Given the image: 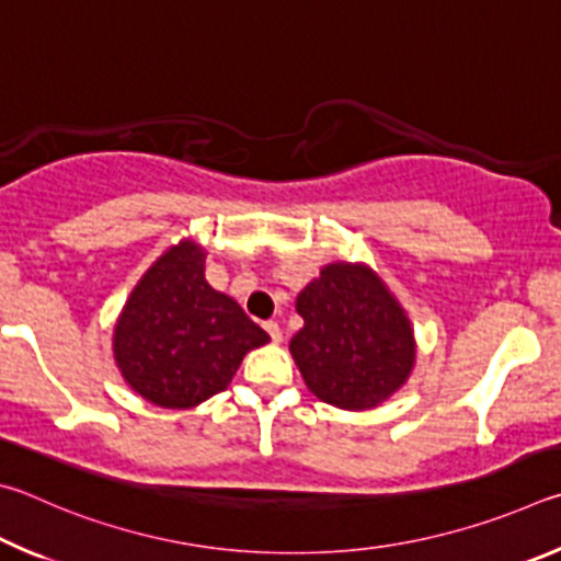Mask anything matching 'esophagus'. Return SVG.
I'll use <instances>...</instances> for the list:
<instances>
[{"instance_id":"esophagus-1","label":"esophagus","mask_w":561,"mask_h":561,"mask_svg":"<svg viewBox=\"0 0 561 561\" xmlns=\"http://www.w3.org/2000/svg\"><path fill=\"white\" fill-rule=\"evenodd\" d=\"M265 332H268V335H271V340L275 342V345H278V342L283 340V330H280V325H278V322H275V320H268V322H265Z\"/></svg>"}]
</instances>
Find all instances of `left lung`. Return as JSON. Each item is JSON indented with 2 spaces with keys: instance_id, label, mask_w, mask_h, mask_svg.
Wrapping results in <instances>:
<instances>
[{
  "instance_id": "1",
  "label": "left lung",
  "mask_w": 561,
  "mask_h": 561,
  "mask_svg": "<svg viewBox=\"0 0 561 561\" xmlns=\"http://www.w3.org/2000/svg\"><path fill=\"white\" fill-rule=\"evenodd\" d=\"M296 308L306 325L290 352L318 399L362 411L404 385L416 357L414 335L404 310L365 265L322 268Z\"/></svg>"
}]
</instances>
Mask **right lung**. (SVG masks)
Segmentation results:
<instances>
[{
    "instance_id": "add662e5",
    "label": "right lung",
    "mask_w": 561,
    "mask_h": 561,
    "mask_svg": "<svg viewBox=\"0 0 561 561\" xmlns=\"http://www.w3.org/2000/svg\"><path fill=\"white\" fill-rule=\"evenodd\" d=\"M206 253L182 241L137 283L115 325V359L137 394L190 409L219 394L245 352L268 342L233 298L204 278Z\"/></svg>"
}]
</instances>
